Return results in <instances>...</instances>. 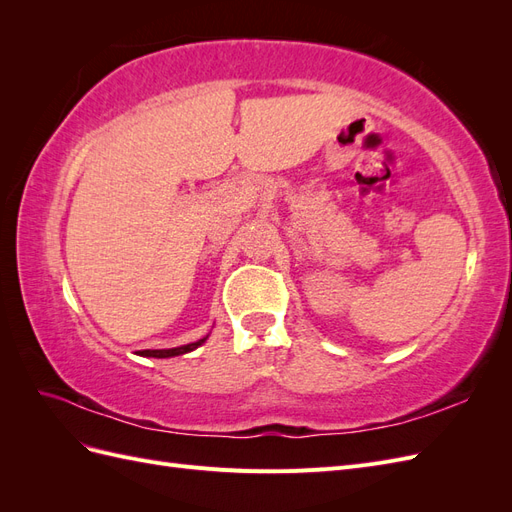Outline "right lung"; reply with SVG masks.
I'll return each instance as SVG.
<instances>
[{
    "label": "right lung",
    "mask_w": 512,
    "mask_h": 512,
    "mask_svg": "<svg viewBox=\"0 0 512 512\" xmlns=\"http://www.w3.org/2000/svg\"><path fill=\"white\" fill-rule=\"evenodd\" d=\"M209 337V335H207ZM207 337L198 339V342H192V344H185V346H177V348H164V350H141L138 354L141 356H153V359H170V356H179V354H185V352H192L196 350L198 346H203L207 342Z\"/></svg>",
    "instance_id": "1"
}]
</instances>
